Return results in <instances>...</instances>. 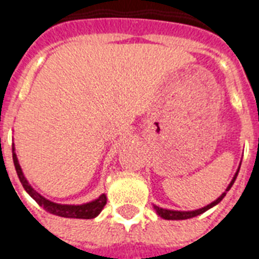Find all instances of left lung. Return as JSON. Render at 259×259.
I'll use <instances>...</instances> for the list:
<instances>
[{
  "mask_svg": "<svg viewBox=\"0 0 259 259\" xmlns=\"http://www.w3.org/2000/svg\"><path fill=\"white\" fill-rule=\"evenodd\" d=\"M239 168L241 166H238L237 172L234 175L233 180L230 181L229 187L226 188V191L222 193L221 196L218 197L217 200H213L212 203H209V204L204 205V207H201V208H197V209H193V211H176V209H168V208H162V207H158V205L153 204V208L156 209V212H157L158 217H161L162 219H166V221H184V219H191V218H195L197 215H200V213L205 212V211H208L209 208H212L213 205H217L218 203H221L222 199L226 196V193L227 191H230V188L233 187L234 181L237 179L238 176V172H239Z\"/></svg>",
  "mask_w": 259,
  "mask_h": 259,
  "instance_id": "obj_1",
  "label": "left lung"
}]
</instances>
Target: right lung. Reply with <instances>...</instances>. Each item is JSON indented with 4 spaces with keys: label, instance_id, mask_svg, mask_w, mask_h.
<instances>
[{
    "label": "right lung",
    "instance_id": "1",
    "mask_svg": "<svg viewBox=\"0 0 259 259\" xmlns=\"http://www.w3.org/2000/svg\"><path fill=\"white\" fill-rule=\"evenodd\" d=\"M12 154H13V162L14 168H16V172H17V176L21 181L22 187L25 189L26 192L29 193V196L32 199L36 200L40 207L48 211V212L54 213V215H58V217L62 218H74V219H93V218H97L101 211L103 209L106 204V197L105 193H102L101 196L97 197L95 200H91L89 203H83V204H59V203H55V201H51L48 199L40 195L37 191H34L32 188V185L28 183V180L24 176V172H22L21 166L18 164L17 154H16V148H14V144L12 145Z\"/></svg>",
    "mask_w": 259,
    "mask_h": 259
}]
</instances>
